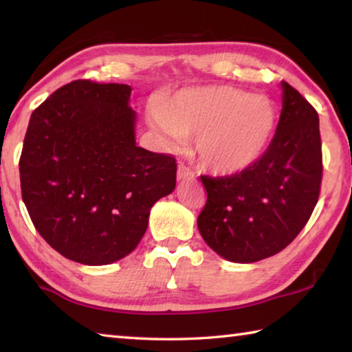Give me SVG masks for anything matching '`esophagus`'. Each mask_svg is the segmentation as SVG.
<instances>
[{
    "instance_id": "esophagus-1",
    "label": "esophagus",
    "mask_w": 352,
    "mask_h": 352,
    "mask_svg": "<svg viewBox=\"0 0 352 352\" xmlns=\"http://www.w3.org/2000/svg\"><path fill=\"white\" fill-rule=\"evenodd\" d=\"M177 177H178V180H189V178H194V172L190 170L188 166H184L182 163V164H178Z\"/></svg>"
}]
</instances>
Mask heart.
I'll return each instance as SVG.
<instances>
[{"mask_svg": "<svg viewBox=\"0 0 352 352\" xmlns=\"http://www.w3.org/2000/svg\"><path fill=\"white\" fill-rule=\"evenodd\" d=\"M148 116L170 138H195L201 168L223 177L258 163L278 127L270 98L228 85L190 88L163 98Z\"/></svg>", "mask_w": 352, "mask_h": 352, "instance_id": "obj_1", "label": "heart"}]
</instances>
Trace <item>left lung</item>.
<instances>
[{
  "mask_svg": "<svg viewBox=\"0 0 352 352\" xmlns=\"http://www.w3.org/2000/svg\"><path fill=\"white\" fill-rule=\"evenodd\" d=\"M281 87V116L264 157L241 174L200 175L206 204L197 217L199 231L231 262H256L281 252L305 228L318 201V113L287 82Z\"/></svg>",
  "mask_w": 352,
  "mask_h": 352,
  "instance_id": "8db88e82",
  "label": "left lung"
}]
</instances>
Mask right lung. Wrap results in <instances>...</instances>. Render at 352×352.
I'll return each mask as SVG.
<instances>
[{"label": "right lung", "instance_id": "add662e5", "mask_svg": "<svg viewBox=\"0 0 352 352\" xmlns=\"http://www.w3.org/2000/svg\"><path fill=\"white\" fill-rule=\"evenodd\" d=\"M132 88L73 80L32 111L20 157L35 230L65 258L105 265L132 253L170 194L177 160L135 142Z\"/></svg>", "mask_w": 352, "mask_h": 352}]
</instances>
